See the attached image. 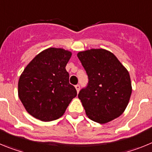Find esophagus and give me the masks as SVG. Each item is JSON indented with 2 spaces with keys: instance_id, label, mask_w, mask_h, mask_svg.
I'll return each mask as SVG.
<instances>
[{
  "instance_id": "esophagus-1",
  "label": "esophagus",
  "mask_w": 152,
  "mask_h": 152,
  "mask_svg": "<svg viewBox=\"0 0 152 152\" xmlns=\"http://www.w3.org/2000/svg\"><path fill=\"white\" fill-rule=\"evenodd\" d=\"M75 88H76V91H77V92L78 93L79 91H80V85H79V84L75 85Z\"/></svg>"
}]
</instances>
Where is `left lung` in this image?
I'll use <instances>...</instances> for the list:
<instances>
[{
  "label": "left lung",
  "mask_w": 152,
  "mask_h": 152,
  "mask_svg": "<svg viewBox=\"0 0 152 152\" xmlns=\"http://www.w3.org/2000/svg\"><path fill=\"white\" fill-rule=\"evenodd\" d=\"M77 56L88 76V86L78 94L88 118L103 124L121 116L132 94L128 71L105 49H92Z\"/></svg>",
  "instance_id": "8db88e82"
}]
</instances>
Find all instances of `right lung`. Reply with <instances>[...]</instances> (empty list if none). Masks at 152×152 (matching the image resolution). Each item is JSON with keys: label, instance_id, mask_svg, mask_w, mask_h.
<instances>
[{"label": "right lung", "instance_id": "1", "mask_svg": "<svg viewBox=\"0 0 152 152\" xmlns=\"http://www.w3.org/2000/svg\"><path fill=\"white\" fill-rule=\"evenodd\" d=\"M71 56L69 51L49 48L25 68L19 79L18 95L31 116L44 122L58 119L77 96L65 69Z\"/></svg>", "mask_w": 152, "mask_h": 152}]
</instances>
